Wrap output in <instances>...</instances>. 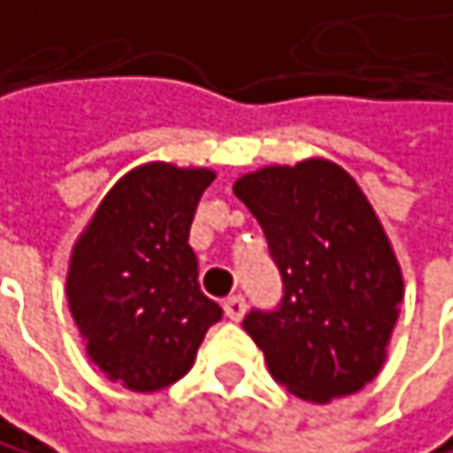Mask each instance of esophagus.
<instances>
[{"instance_id":"1","label":"esophagus","mask_w":453,"mask_h":453,"mask_svg":"<svg viewBox=\"0 0 453 453\" xmlns=\"http://www.w3.org/2000/svg\"><path fill=\"white\" fill-rule=\"evenodd\" d=\"M224 312H226V318H232V321H241L246 315V299L243 296H229L224 302Z\"/></svg>"}]
</instances>
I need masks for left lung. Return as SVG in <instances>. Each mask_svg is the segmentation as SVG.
<instances>
[{
	"label": "left lung",
	"mask_w": 453,
	"mask_h": 453,
	"mask_svg": "<svg viewBox=\"0 0 453 453\" xmlns=\"http://www.w3.org/2000/svg\"><path fill=\"white\" fill-rule=\"evenodd\" d=\"M234 196L260 221L285 285L280 310L243 321L271 376L315 404L365 388L404 299L402 265L365 193L337 163L312 157L243 173Z\"/></svg>",
	"instance_id": "obj_1"
}]
</instances>
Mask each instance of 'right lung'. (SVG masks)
Returning a JSON list of instances; mask_svg holds the SVG:
<instances>
[{
    "label": "right lung",
    "mask_w": 453,
    "mask_h": 453,
    "mask_svg": "<svg viewBox=\"0 0 453 453\" xmlns=\"http://www.w3.org/2000/svg\"><path fill=\"white\" fill-rule=\"evenodd\" d=\"M210 168L146 163L107 190L71 249L65 296L110 382L154 393L182 379L224 310L199 288L188 238Z\"/></svg>",
    "instance_id": "right-lung-1"
}]
</instances>
